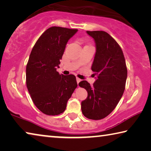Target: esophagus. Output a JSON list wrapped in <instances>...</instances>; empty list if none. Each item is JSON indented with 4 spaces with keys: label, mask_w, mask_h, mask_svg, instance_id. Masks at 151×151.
Returning <instances> with one entry per match:
<instances>
[{
    "label": "esophagus",
    "mask_w": 151,
    "mask_h": 151,
    "mask_svg": "<svg viewBox=\"0 0 151 151\" xmlns=\"http://www.w3.org/2000/svg\"><path fill=\"white\" fill-rule=\"evenodd\" d=\"M81 81V79H80V78H79L76 77V82H77V83H79Z\"/></svg>",
    "instance_id": "obj_1"
}]
</instances>
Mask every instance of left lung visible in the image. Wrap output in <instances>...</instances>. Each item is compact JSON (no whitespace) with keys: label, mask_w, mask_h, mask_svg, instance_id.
Segmentation results:
<instances>
[{"label":"left lung","mask_w":151,"mask_h":151,"mask_svg":"<svg viewBox=\"0 0 151 151\" xmlns=\"http://www.w3.org/2000/svg\"><path fill=\"white\" fill-rule=\"evenodd\" d=\"M87 33L96 44L91 70L97 79L92 86L87 81L78 83L88 93L87 99L81 102V109L86 118L98 120L108 116L122 97L127 67L122 50L109 33L104 31Z\"/></svg>","instance_id":"1"}]
</instances>
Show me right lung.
<instances>
[{"mask_svg": "<svg viewBox=\"0 0 151 151\" xmlns=\"http://www.w3.org/2000/svg\"><path fill=\"white\" fill-rule=\"evenodd\" d=\"M77 31L56 26L50 27L31 52L26 66V85L35 106L44 114L63 113L77 87L75 75L64 76L56 70L67 42Z\"/></svg>", "mask_w": 151, "mask_h": 151, "instance_id": "obj_1", "label": "right lung"}]
</instances>
